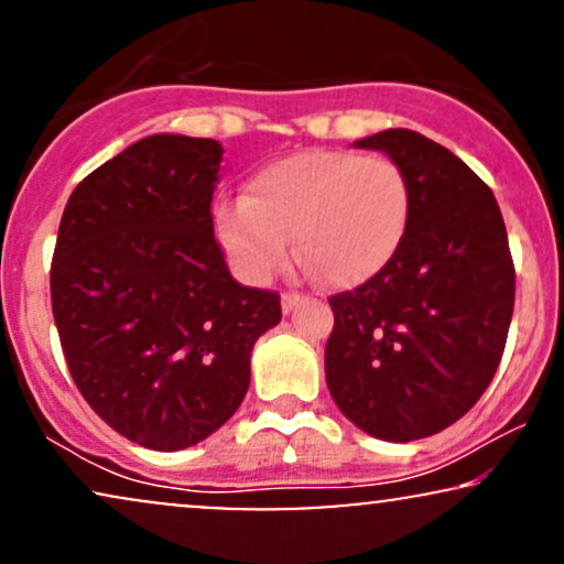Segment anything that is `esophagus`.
<instances>
[{
    "label": "esophagus",
    "mask_w": 564,
    "mask_h": 564,
    "mask_svg": "<svg viewBox=\"0 0 564 564\" xmlns=\"http://www.w3.org/2000/svg\"><path fill=\"white\" fill-rule=\"evenodd\" d=\"M301 303H303V295H297V293H284V295H282V314H293V311H295Z\"/></svg>",
    "instance_id": "esophagus-1"
}]
</instances>
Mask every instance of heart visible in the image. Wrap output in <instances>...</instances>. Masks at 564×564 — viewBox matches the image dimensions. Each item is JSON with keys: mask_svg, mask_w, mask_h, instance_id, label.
I'll list each match as a JSON object with an SVG mask.
<instances>
[{"mask_svg": "<svg viewBox=\"0 0 564 564\" xmlns=\"http://www.w3.org/2000/svg\"><path fill=\"white\" fill-rule=\"evenodd\" d=\"M413 193L387 156L345 149L297 151L261 166L246 198L214 208L217 240L246 282L263 284L288 263L290 240L329 288L381 274L408 238Z\"/></svg>", "mask_w": 564, "mask_h": 564, "instance_id": "1", "label": "heart"}]
</instances>
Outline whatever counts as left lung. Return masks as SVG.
<instances>
[{"instance_id": "obj_1", "label": "left lung", "mask_w": 564, "mask_h": 564, "mask_svg": "<svg viewBox=\"0 0 564 564\" xmlns=\"http://www.w3.org/2000/svg\"><path fill=\"white\" fill-rule=\"evenodd\" d=\"M356 145L402 166L413 214L394 261L329 297L326 387L347 421L402 444L463 419L495 379L516 267L495 193L449 149L405 128Z\"/></svg>"}]
</instances>
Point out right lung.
<instances>
[{
    "label": "right lung",
    "instance_id": "right-lung-1",
    "mask_svg": "<svg viewBox=\"0 0 564 564\" xmlns=\"http://www.w3.org/2000/svg\"><path fill=\"white\" fill-rule=\"evenodd\" d=\"M219 141L156 133L69 196L52 311L75 384L124 440L175 452L232 419L280 295L242 288L214 240Z\"/></svg>",
    "mask_w": 564,
    "mask_h": 564
}]
</instances>
